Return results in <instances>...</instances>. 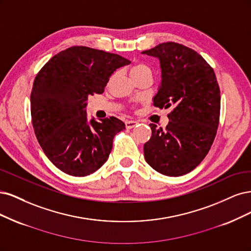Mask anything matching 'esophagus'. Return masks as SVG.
Returning a JSON list of instances; mask_svg holds the SVG:
<instances>
[{"label":"esophagus","mask_w":251,"mask_h":251,"mask_svg":"<svg viewBox=\"0 0 251 251\" xmlns=\"http://www.w3.org/2000/svg\"><path fill=\"white\" fill-rule=\"evenodd\" d=\"M136 124H137L136 121L129 120V121H126V122H125V127L127 129H130V128H133L134 126H136Z\"/></svg>","instance_id":"34e87169"}]
</instances>
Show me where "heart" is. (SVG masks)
Masks as SVG:
<instances>
[{
    "label": "heart",
    "mask_w": 251,
    "mask_h": 251,
    "mask_svg": "<svg viewBox=\"0 0 251 251\" xmlns=\"http://www.w3.org/2000/svg\"><path fill=\"white\" fill-rule=\"evenodd\" d=\"M148 73H150V74H151L150 68L147 66V64L142 63V62L135 63L134 66H132V68L130 69V74H131L133 79L140 77V76H142L144 74H148ZM114 77H115V74L111 76V78H114Z\"/></svg>",
    "instance_id": "b5f03b06"
}]
</instances>
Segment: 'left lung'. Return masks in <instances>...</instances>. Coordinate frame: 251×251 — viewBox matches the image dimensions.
I'll use <instances>...</instances> for the list:
<instances>
[{
  "label": "left lung",
  "mask_w": 251,
  "mask_h": 251,
  "mask_svg": "<svg viewBox=\"0 0 251 251\" xmlns=\"http://www.w3.org/2000/svg\"><path fill=\"white\" fill-rule=\"evenodd\" d=\"M159 59L161 83L153 98L158 108L173 107L166 129L150 124L144 145L147 163L160 174L181 176L211 149L220 118V88L213 68L196 51L168 42L142 52Z\"/></svg>",
  "instance_id": "8db88e82"
}]
</instances>
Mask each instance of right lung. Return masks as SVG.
Listing matches in <instances>:
<instances>
[{
    "label": "right lung",
    "instance_id": "obj_1",
    "mask_svg": "<svg viewBox=\"0 0 251 251\" xmlns=\"http://www.w3.org/2000/svg\"><path fill=\"white\" fill-rule=\"evenodd\" d=\"M129 63L118 54L75 46L38 72L30 98L32 125L45 154L62 172L86 176L107 160L125 124L115 117L87 121L85 107L88 97L102 94L111 74Z\"/></svg>",
    "mask_w": 251,
    "mask_h": 251
}]
</instances>
